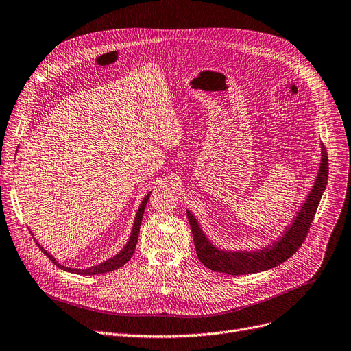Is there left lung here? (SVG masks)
Wrapping results in <instances>:
<instances>
[{
	"label": "left lung",
	"mask_w": 351,
	"mask_h": 351,
	"mask_svg": "<svg viewBox=\"0 0 351 351\" xmlns=\"http://www.w3.org/2000/svg\"><path fill=\"white\" fill-rule=\"evenodd\" d=\"M327 179L328 158L326 147L322 143V160L315 180V186L311 188L306 202L302 205V209L298 212L296 217H294L293 223L287 226L282 236H279V241H274L271 246L256 252H228L217 249L205 236L204 230L200 229L195 216L189 210H186L199 261L210 270L233 276L259 273L279 266L298 252V249L307 237L310 225L313 219H315L322 195L326 189Z\"/></svg>",
	"instance_id": "obj_1"
}]
</instances>
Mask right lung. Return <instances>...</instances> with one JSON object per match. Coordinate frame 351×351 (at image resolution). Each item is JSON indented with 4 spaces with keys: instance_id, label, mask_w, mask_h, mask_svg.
Listing matches in <instances>:
<instances>
[{
    "instance_id": "add662e5",
    "label": "right lung",
    "mask_w": 351,
    "mask_h": 351,
    "mask_svg": "<svg viewBox=\"0 0 351 351\" xmlns=\"http://www.w3.org/2000/svg\"><path fill=\"white\" fill-rule=\"evenodd\" d=\"M151 196V192L147 193L142 204L139 205L138 208V212H136V216H135V222H134V228H132V232H131V236H129V241L128 243L123 246V249L115 254L114 257H110L109 261L104 262V263H99L98 266H92V267H88V269H71V267H65L62 265L58 263V261H55L53 257L47 253V250L44 247L40 246V249L49 257V259L52 261V263L57 265L60 269H64L65 271H71V273H77V274H84V276H90V274H101V273H108V271H112V270H117L119 267H122L129 259H131L134 252H135V247H136V243H138V236H139V229H141V223H142V217H143V212H145V206L147 204V199H149Z\"/></svg>"
}]
</instances>
